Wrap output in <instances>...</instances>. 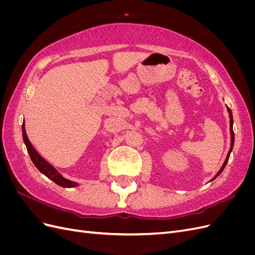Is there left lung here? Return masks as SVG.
Returning <instances> with one entry per match:
<instances>
[{"instance_id":"left-lung-1","label":"left lung","mask_w":255,"mask_h":255,"mask_svg":"<svg viewBox=\"0 0 255 255\" xmlns=\"http://www.w3.org/2000/svg\"><path fill=\"white\" fill-rule=\"evenodd\" d=\"M228 112H229V116H230V133H231V148H230V151H229V153H228V155H227V158H226V160H225V163H223V165H222V167H221V169L220 170L217 172V174H216L214 177H213V180H215L216 177H217L221 172H222V170L223 169H225V167H226V165L228 164V160H229V157H230V154H231V152H232V150H233V145H234V132H233V115H232V112H231V110L229 109L228 107ZM212 180V181H213Z\"/></svg>"}]
</instances>
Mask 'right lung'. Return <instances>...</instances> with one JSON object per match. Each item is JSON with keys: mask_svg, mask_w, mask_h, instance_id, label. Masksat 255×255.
Masks as SVG:
<instances>
[{"mask_svg": "<svg viewBox=\"0 0 255 255\" xmlns=\"http://www.w3.org/2000/svg\"><path fill=\"white\" fill-rule=\"evenodd\" d=\"M22 135H23V140H24V143L26 145L27 152L30 156V159H32V161L37 167L38 170H39L41 173H43L45 176H48L49 179L52 180L53 182H55L57 185H59V186H63V187L78 186V183L65 179V177L61 175L55 168H54L51 164H49L43 157H41L40 154L35 150L33 144L30 143V141L27 138V135L25 132L24 121H23V125H22Z\"/></svg>", "mask_w": 255, "mask_h": 255, "instance_id": "right-lung-1", "label": "right lung"}]
</instances>
